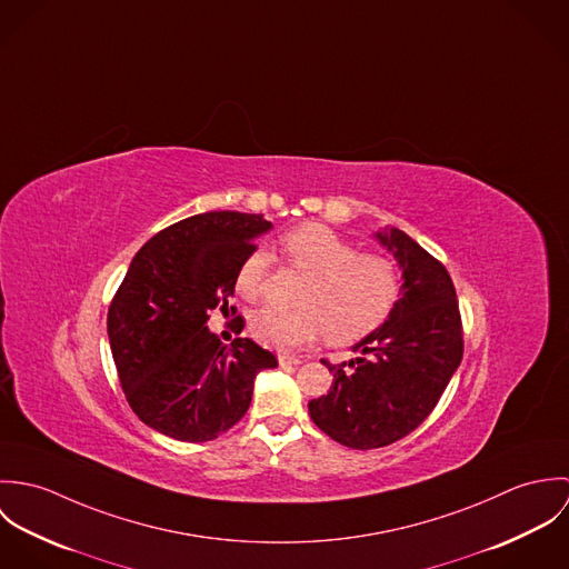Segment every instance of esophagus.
<instances>
[{"label":"esophagus","mask_w":569,"mask_h":569,"mask_svg":"<svg viewBox=\"0 0 569 569\" xmlns=\"http://www.w3.org/2000/svg\"><path fill=\"white\" fill-rule=\"evenodd\" d=\"M278 363L284 368V366H300L302 359L300 357H293V355H280L278 357Z\"/></svg>","instance_id":"1"}]
</instances>
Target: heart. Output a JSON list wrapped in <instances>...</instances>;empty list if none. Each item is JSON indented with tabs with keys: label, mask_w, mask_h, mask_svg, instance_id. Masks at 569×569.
<instances>
[{
	"label": "heart",
	"mask_w": 569,
	"mask_h": 569,
	"mask_svg": "<svg viewBox=\"0 0 569 569\" xmlns=\"http://www.w3.org/2000/svg\"><path fill=\"white\" fill-rule=\"evenodd\" d=\"M289 262L309 278L298 305L300 311L273 307L258 309L249 318L251 335L271 348L305 346L325 332L332 343H352L375 332L392 313L401 278L392 260L379 253H357L320 223H305L282 237ZM269 256L251 249L237 269V291L244 300H258L267 280Z\"/></svg>",
	"instance_id": "1"
}]
</instances>
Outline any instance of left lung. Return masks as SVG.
<instances>
[{
  "instance_id": "1",
  "label": "left lung",
  "mask_w": 569,
  "mask_h": 569,
  "mask_svg": "<svg viewBox=\"0 0 569 569\" xmlns=\"http://www.w3.org/2000/svg\"><path fill=\"white\" fill-rule=\"evenodd\" d=\"M401 269V298L388 320L328 363L330 392L309 403L313 422L350 449H379L413 431L440 401L462 361V325L447 269L403 230L372 234Z\"/></svg>"
}]
</instances>
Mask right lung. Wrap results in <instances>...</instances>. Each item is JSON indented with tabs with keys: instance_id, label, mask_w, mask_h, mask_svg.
I'll use <instances>...</instances> for the list:
<instances>
[{
	"instance_id": "add662e5",
	"label": "right lung",
	"mask_w": 569,
	"mask_h": 569,
	"mask_svg": "<svg viewBox=\"0 0 569 569\" xmlns=\"http://www.w3.org/2000/svg\"><path fill=\"white\" fill-rule=\"evenodd\" d=\"M271 228L262 214L203 212L133 256L107 335L124 397L151 429L181 442L214 440L243 418L256 375L278 366L249 337L223 343L206 326L210 311H230L237 269Z\"/></svg>"
}]
</instances>
